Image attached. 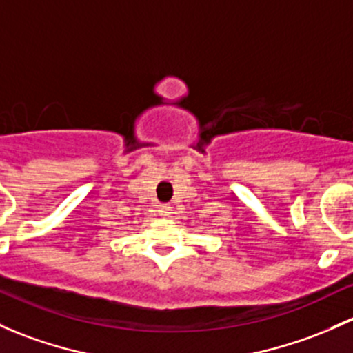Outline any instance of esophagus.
I'll return each instance as SVG.
<instances>
[{
  "instance_id": "esophagus-1",
  "label": "esophagus",
  "mask_w": 353,
  "mask_h": 353,
  "mask_svg": "<svg viewBox=\"0 0 353 353\" xmlns=\"http://www.w3.org/2000/svg\"><path fill=\"white\" fill-rule=\"evenodd\" d=\"M159 213H161L162 218H170V216H172V206H170V205H162L161 206V211H159Z\"/></svg>"
}]
</instances>
